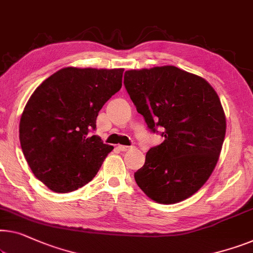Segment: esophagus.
Masks as SVG:
<instances>
[{"instance_id":"esophagus-1","label":"esophagus","mask_w":253,"mask_h":253,"mask_svg":"<svg viewBox=\"0 0 253 253\" xmlns=\"http://www.w3.org/2000/svg\"><path fill=\"white\" fill-rule=\"evenodd\" d=\"M118 148L121 152H129L131 149H133V147H130V146H123V145H120Z\"/></svg>"}]
</instances>
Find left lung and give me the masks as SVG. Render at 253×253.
<instances>
[{
	"label": "left lung",
	"instance_id": "8db88e82",
	"mask_svg": "<svg viewBox=\"0 0 253 253\" xmlns=\"http://www.w3.org/2000/svg\"><path fill=\"white\" fill-rule=\"evenodd\" d=\"M124 85L151 131L161 126L164 137L146 154L135 182L157 203L188 199L210 178L224 144L226 116L217 92L174 66L126 71Z\"/></svg>",
	"mask_w": 253,
	"mask_h": 253
}]
</instances>
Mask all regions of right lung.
I'll return each instance as SVG.
<instances>
[{
  "label": "right lung",
  "mask_w": 253,
  "mask_h": 253,
  "mask_svg": "<svg viewBox=\"0 0 253 253\" xmlns=\"http://www.w3.org/2000/svg\"><path fill=\"white\" fill-rule=\"evenodd\" d=\"M123 68L65 67L43 81L21 114L24 156L40 181L68 193L92 180L114 149L98 135L96 120L105 102L122 86Z\"/></svg>",
  "instance_id": "right-lung-1"
}]
</instances>
